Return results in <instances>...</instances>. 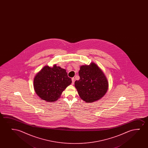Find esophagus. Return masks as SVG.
Segmentation results:
<instances>
[{"mask_svg": "<svg viewBox=\"0 0 148 148\" xmlns=\"http://www.w3.org/2000/svg\"><path fill=\"white\" fill-rule=\"evenodd\" d=\"M72 84H74V82H75V78H72Z\"/></svg>", "mask_w": 148, "mask_h": 148, "instance_id": "esophagus-1", "label": "esophagus"}]
</instances>
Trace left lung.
<instances>
[{
	"instance_id": "left-lung-1",
	"label": "left lung",
	"mask_w": 148,
	"mask_h": 148,
	"mask_svg": "<svg viewBox=\"0 0 148 148\" xmlns=\"http://www.w3.org/2000/svg\"><path fill=\"white\" fill-rule=\"evenodd\" d=\"M80 79L75 82V86L81 99L92 103L101 99L107 92L109 83L101 69L95 63L83 65L79 71Z\"/></svg>"
}]
</instances>
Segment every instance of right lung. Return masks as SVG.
Returning a JSON list of instances; mask_svg holds the SVG:
<instances>
[{"label":"right lung","instance_id":"right-lung-1","mask_svg":"<svg viewBox=\"0 0 148 148\" xmlns=\"http://www.w3.org/2000/svg\"><path fill=\"white\" fill-rule=\"evenodd\" d=\"M72 80L66 70L57 65L46 66L35 75L33 84L39 97L45 101L53 102L61 97L63 91L71 84Z\"/></svg>","mask_w":148,"mask_h":148}]
</instances>
